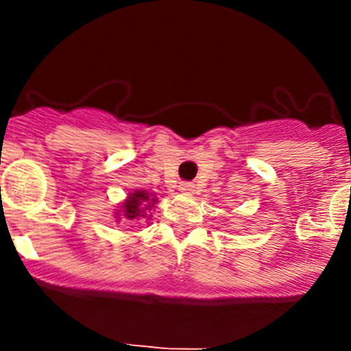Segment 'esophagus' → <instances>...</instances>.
I'll list each match as a JSON object with an SVG mask.
<instances>
[{"label":"esophagus","mask_w":351,"mask_h":351,"mask_svg":"<svg viewBox=\"0 0 351 351\" xmlns=\"http://www.w3.org/2000/svg\"><path fill=\"white\" fill-rule=\"evenodd\" d=\"M193 189H195V185H193V183H190V182H182L180 183V192L182 193H193Z\"/></svg>","instance_id":"obj_1"}]
</instances>
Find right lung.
<instances>
[{"label":"right lung","instance_id":"right-lung-1","mask_svg":"<svg viewBox=\"0 0 351 351\" xmlns=\"http://www.w3.org/2000/svg\"><path fill=\"white\" fill-rule=\"evenodd\" d=\"M156 198H151L146 190H136L134 193H129L127 200L122 205V215L127 221H134V219L146 217V210L153 207Z\"/></svg>","mask_w":351,"mask_h":351}]
</instances>
